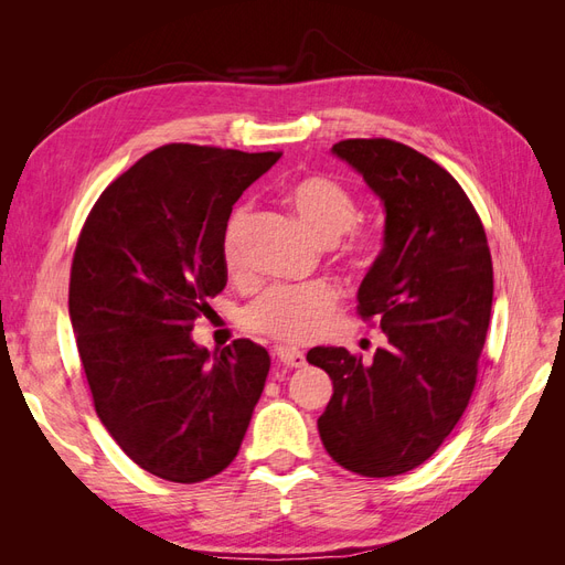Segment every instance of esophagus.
<instances>
[{"instance_id": "34e87169", "label": "esophagus", "mask_w": 565, "mask_h": 565, "mask_svg": "<svg viewBox=\"0 0 565 565\" xmlns=\"http://www.w3.org/2000/svg\"><path fill=\"white\" fill-rule=\"evenodd\" d=\"M276 355H278V361L287 367H303L306 365V355L299 349L276 347Z\"/></svg>"}]
</instances>
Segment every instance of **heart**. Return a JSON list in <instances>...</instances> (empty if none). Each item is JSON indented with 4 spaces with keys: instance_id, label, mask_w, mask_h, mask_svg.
Returning <instances> with one entry per match:
<instances>
[{
    "instance_id": "b5f03b06",
    "label": "heart",
    "mask_w": 565,
    "mask_h": 565,
    "mask_svg": "<svg viewBox=\"0 0 565 565\" xmlns=\"http://www.w3.org/2000/svg\"><path fill=\"white\" fill-rule=\"evenodd\" d=\"M285 200L295 210L301 224L322 245L339 241L358 218V202L344 183L330 177H303L285 188ZM249 224V210L237 207L221 237V259L228 273L243 266V235ZM370 245L363 233L351 237V249L361 252ZM339 306V292L330 282L278 285L249 303L245 311L247 328L256 334L270 337L282 344H306L316 339L330 322Z\"/></svg>"
}]
</instances>
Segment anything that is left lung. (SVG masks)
I'll return each instance as SVG.
<instances>
[{
    "mask_svg": "<svg viewBox=\"0 0 565 565\" xmlns=\"http://www.w3.org/2000/svg\"><path fill=\"white\" fill-rule=\"evenodd\" d=\"M332 156L384 204V245L358 287V313L388 339L372 363L341 347L306 355L332 380L318 419L344 469L386 478L429 459L465 413L492 309V259L461 185L415 148L349 139Z\"/></svg>",
    "mask_w": 565,
    "mask_h": 565,
    "instance_id": "1",
    "label": "left lung"
}]
</instances>
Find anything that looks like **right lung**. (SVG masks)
<instances>
[{
	"label": "right lung",
	"mask_w": 565,
	"mask_h": 565,
	"mask_svg": "<svg viewBox=\"0 0 565 565\" xmlns=\"http://www.w3.org/2000/svg\"><path fill=\"white\" fill-rule=\"evenodd\" d=\"M280 152L169 143L113 181L82 228L71 322L98 419L129 459L198 483L235 459L270 367L235 339L210 353L193 322L226 287L221 237Z\"/></svg>",
	"instance_id": "obj_1"
}]
</instances>
